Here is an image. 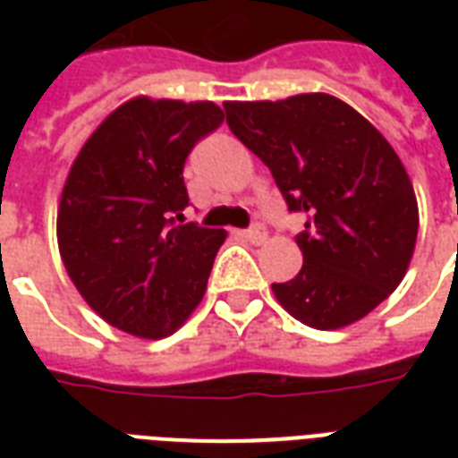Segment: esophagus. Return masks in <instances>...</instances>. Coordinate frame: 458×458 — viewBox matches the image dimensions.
<instances>
[{
	"instance_id": "obj_1",
	"label": "esophagus",
	"mask_w": 458,
	"mask_h": 458,
	"mask_svg": "<svg viewBox=\"0 0 458 458\" xmlns=\"http://www.w3.org/2000/svg\"><path fill=\"white\" fill-rule=\"evenodd\" d=\"M242 235L247 237L251 244H264L266 237H268V235H266V230L261 228V225H251L250 230H244Z\"/></svg>"
}]
</instances>
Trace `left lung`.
<instances>
[{
  "mask_svg": "<svg viewBox=\"0 0 458 458\" xmlns=\"http://www.w3.org/2000/svg\"><path fill=\"white\" fill-rule=\"evenodd\" d=\"M230 131L271 168L304 266L273 294L290 316L337 330L369 316L404 280L419 235V201L402 158L347 102L306 92L278 102H225Z\"/></svg>",
  "mask_w": 458,
  "mask_h": 458,
  "instance_id": "obj_1",
  "label": "left lung"
}]
</instances>
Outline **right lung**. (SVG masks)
<instances>
[{
	"label": "right lung",
	"instance_id": "obj_1",
	"mask_svg": "<svg viewBox=\"0 0 458 458\" xmlns=\"http://www.w3.org/2000/svg\"><path fill=\"white\" fill-rule=\"evenodd\" d=\"M223 118L214 102L140 95L81 147L61 190L56 242L75 290L109 326L161 340L199 306L228 233L174 218L190 201L187 154Z\"/></svg>",
	"mask_w": 458,
	"mask_h": 458
}]
</instances>
